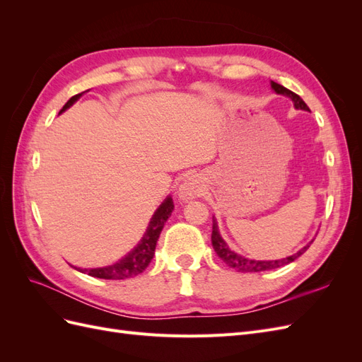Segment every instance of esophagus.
<instances>
[{"label": "esophagus", "mask_w": 362, "mask_h": 362, "mask_svg": "<svg viewBox=\"0 0 362 362\" xmlns=\"http://www.w3.org/2000/svg\"><path fill=\"white\" fill-rule=\"evenodd\" d=\"M201 192V185H199V181L196 177H187L180 187V198L182 199H193L196 198V196L199 194Z\"/></svg>", "instance_id": "1"}]
</instances>
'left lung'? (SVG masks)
<instances>
[{"label": "left lung", "instance_id": "8db88e82", "mask_svg": "<svg viewBox=\"0 0 362 362\" xmlns=\"http://www.w3.org/2000/svg\"><path fill=\"white\" fill-rule=\"evenodd\" d=\"M272 89L275 90L276 93L279 95H287L290 96L293 103H294V107L296 108H300V110H308L310 108L308 105H306L303 103L302 98L299 95H296L294 92L288 90L287 87H284L275 81H272ZM314 242V240H313ZM311 242V243H313ZM211 243H213V247L216 250V254L221 257L226 264L229 267H233L238 272H266V270H272V269H278V267H282L286 264H290V262H293L294 259H298L302 254H305L306 250H308V247L311 246V243H308L306 246H303L299 252H296L294 255L291 257H287V258H282V259H275V261H257V259H249V258H245L242 255L235 254L234 250H231L228 247V245L225 243V240L221 237V234H218V229H217V223L213 222V233H211Z\"/></svg>", "mask_w": 362, "mask_h": 362}]
</instances>
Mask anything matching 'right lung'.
Returning a JSON list of instances; mask_svg holds the SVG:
<instances>
[{
    "mask_svg": "<svg viewBox=\"0 0 362 362\" xmlns=\"http://www.w3.org/2000/svg\"><path fill=\"white\" fill-rule=\"evenodd\" d=\"M83 93L84 92H81L78 95H74L71 100L63 105L60 113L66 110V108H69ZM172 210H173V201L169 196V198H166V201L160 205L156 214L152 216L149 226L146 229V234L144 235V238H141V242L137 245V247L131 250L125 258L117 261L116 264L100 267V269H76V270L87 273V275L95 276V278H101V279H127V278H133V276L139 275V273H141L149 266L152 257H154L157 240H158V237L161 234V229L169 218Z\"/></svg>",
    "mask_w": 362,
    "mask_h": 362,
    "instance_id": "obj_1",
    "label": "right lung"
}]
</instances>
